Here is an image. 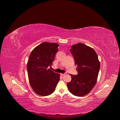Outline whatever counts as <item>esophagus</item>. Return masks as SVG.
Instances as JSON below:
<instances>
[{"label":"esophagus","instance_id":"34e87169","mask_svg":"<svg viewBox=\"0 0 120 120\" xmlns=\"http://www.w3.org/2000/svg\"><path fill=\"white\" fill-rule=\"evenodd\" d=\"M65 75V74H60V75H61V76H64V75Z\"/></svg>","mask_w":120,"mask_h":120}]
</instances>
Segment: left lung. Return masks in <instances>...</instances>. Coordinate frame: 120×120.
Listing matches in <instances>:
<instances>
[{"label":"left lung","mask_w":120,"mask_h":120,"mask_svg":"<svg viewBox=\"0 0 120 120\" xmlns=\"http://www.w3.org/2000/svg\"><path fill=\"white\" fill-rule=\"evenodd\" d=\"M70 50L77 66L78 74L70 75L72 79L67 85L73 95L82 96L90 93L95 85L100 64L94 50L83 44L73 45Z\"/></svg>","instance_id":"8db88e82"}]
</instances>
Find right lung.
<instances>
[{
	"mask_svg": "<svg viewBox=\"0 0 120 120\" xmlns=\"http://www.w3.org/2000/svg\"><path fill=\"white\" fill-rule=\"evenodd\" d=\"M59 45L43 42L34 48L27 64L29 83L36 94L41 96L52 94L60 80V75L48 69L51 67Z\"/></svg>",
	"mask_w": 120,
	"mask_h": 120,
	"instance_id": "add662e5",
	"label": "right lung"
}]
</instances>
